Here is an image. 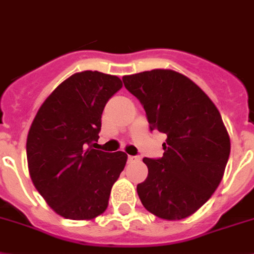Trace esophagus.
<instances>
[{"label": "esophagus", "mask_w": 254, "mask_h": 254, "mask_svg": "<svg viewBox=\"0 0 254 254\" xmlns=\"http://www.w3.org/2000/svg\"><path fill=\"white\" fill-rule=\"evenodd\" d=\"M128 162H136V161H139L140 160V157L139 156H128Z\"/></svg>", "instance_id": "esophagus-1"}]
</instances>
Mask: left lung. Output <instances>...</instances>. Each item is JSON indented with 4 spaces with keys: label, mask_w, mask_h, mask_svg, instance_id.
<instances>
[{
    "label": "left lung",
    "mask_w": 254,
    "mask_h": 254,
    "mask_svg": "<svg viewBox=\"0 0 254 254\" xmlns=\"http://www.w3.org/2000/svg\"><path fill=\"white\" fill-rule=\"evenodd\" d=\"M145 110L150 131L167 136L161 158H142L148 178L137 184L146 210L167 221L193 214L221 183L230 137L215 105L187 76L173 70L123 76Z\"/></svg>",
    "instance_id": "left-lung-1"
}]
</instances>
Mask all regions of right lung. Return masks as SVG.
Listing matches in <instances>:
<instances>
[{
	"label": "right lung",
	"mask_w": 254,
	"mask_h": 254,
	"mask_svg": "<svg viewBox=\"0 0 254 254\" xmlns=\"http://www.w3.org/2000/svg\"><path fill=\"white\" fill-rule=\"evenodd\" d=\"M121 88L118 76L77 72L54 89L33 119L27 137L29 175L61 217L92 219L108 207L127 154L92 149V144L105 105Z\"/></svg>",
	"instance_id": "1"
}]
</instances>
